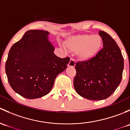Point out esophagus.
I'll list each match as a JSON object with an SVG mask.
<instances>
[{"instance_id":"esophagus-1","label":"esophagus","mask_w":130,"mask_h":130,"mask_svg":"<svg viewBox=\"0 0 130 130\" xmlns=\"http://www.w3.org/2000/svg\"><path fill=\"white\" fill-rule=\"evenodd\" d=\"M68 66L70 67H74L75 66V60L73 59H70V61H69V64H68Z\"/></svg>"}]
</instances>
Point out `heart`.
Wrapping results in <instances>:
<instances>
[{
  "label": "heart",
  "mask_w": 130,
  "mask_h": 130,
  "mask_svg": "<svg viewBox=\"0 0 130 130\" xmlns=\"http://www.w3.org/2000/svg\"><path fill=\"white\" fill-rule=\"evenodd\" d=\"M103 39L98 35L84 34L73 36L65 41V46L70 52L75 53L80 61H87L97 55L101 48Z\"/></svg>",
  "instance_id": "obj_1"
}]
</instances>
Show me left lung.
Segmentation results:
<instances>
[{
	"instance_id": "obj_1",
	"label": "left lung",
	"mask_w": 130,
	"mask_h": 130,
	"mask_svg": "<svg viewBox=\"0 0 130 130\" xmlns=\"http://www.w3.org/2000/svg\"><path fill=\"white\" fill-rule=\"evenodd\" d=\"M103 48L91 60L76 63L73 86L80 96L99 101L109 98L121 81L124 60L120 48L109 35L99 31Z\"/></svg>"
}]
</instances>
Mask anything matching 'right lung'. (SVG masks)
Wrapping results in <instances>:
<instances>
[{"label":"right lung","instance_id":"add662e5","mask_svg":"<svg viewBox=\"0 0 130 130\" xmlns=\"http://www.w3.org/2000/svg\"><path fill=\"white\" fill-rule=\"evenodd\" d=\"M50 32L29 30L9 50L6 72L10 87L27 99L41 98L51 91L59 73L67 69L70 58L53 52Z\"/></svg>","mask_w":130,"mask_h":130}]
</instances>
